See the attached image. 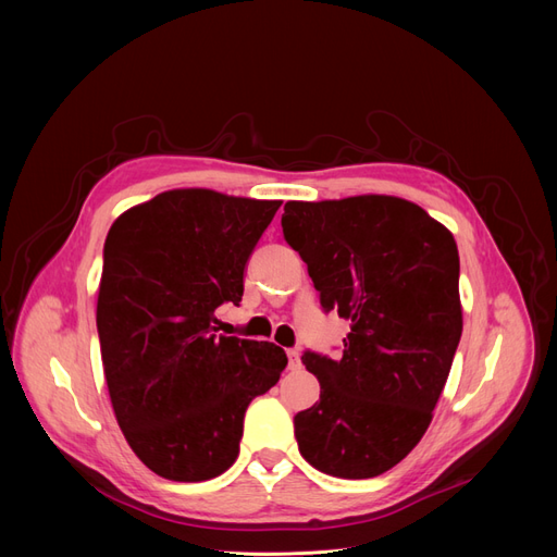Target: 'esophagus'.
<instances>
[{
  "instance_id": "obj_1",
  "label": "esophagus",
  "mask_w": 557,
  "mask_h": 557,
  "mask_svg": "<svg viewBox=\"0 0 557 557\" xmlns=\"http://www.w3.org/2000/svg\"><path fill=\"white\" fill-rule=\"evenodd\" d=\"M286 355H288V370H298L300 368V352L296 347H290V349H286Z\"/></svg>"
}]
</instances>
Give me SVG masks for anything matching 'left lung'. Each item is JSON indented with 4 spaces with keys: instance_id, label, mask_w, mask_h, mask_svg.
Listing matches in <instances>:
<instances>
[{
    "instance_id": "obj_1",
    "label": "left lung",
    "mask_w": 557,
    "mask_h": 557,
    "mask_svg": "<svg viewBox=\"0 0 557 557\" xmlns=\"http://www.w3.org/2000/svg\"><path fill=\"white\" fill-rule=\"evenodd\" d=\"M323 311L349 320L343 355H302L320 401L294 418L302 458L338 479H372L411 454L462 334L451 232L393 196L284 205Z\"/></svg>"
}]
</instances>
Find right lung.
Masks as SVG:
<instances>
[{"label": "right lung", "mask_w": 557, "mask_h": 557, "mask_svg": "<svg viewBox=\"0 0 557 557\" xmlns=\"http://www.w3.org/2000/svg\"><path fill=\"white\" fill-rule=\"evenodd\" d=\"M280 200L173 189L116 219L97 302L101 361L131 449L162 479L198 483L239 456L248 404L286 368L275 343L221 336Z\"/></svg>", "instance_id": "right-lung-1"}]
</instances>
